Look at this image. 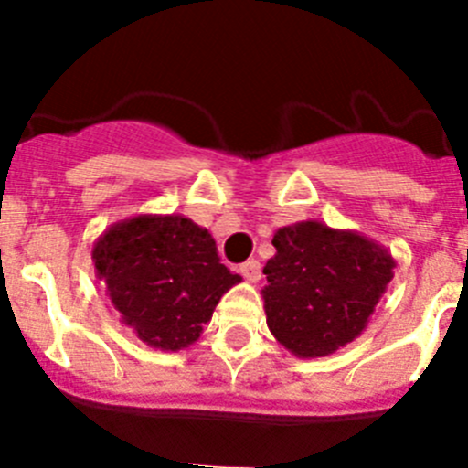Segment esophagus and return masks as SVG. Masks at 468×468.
Masks as SVG:
<instances>
[{"instance_id":"obj_1","label":"esophagus","mask_w":468,"mask_h":468,"mask_svg":"<svg viewBox=\"0 0 468 468\" xmlns=\"http://www.w3.org/2000/svg\"><path fill=\"white\" fill-rule=\"evenodd\" d=\"M239 273H242L244 278H247L249 282H258L262 278V271H261V262L258 261H247L239 264Z\"/></svg>"}]
</instances>
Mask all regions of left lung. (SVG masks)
Segmentation results:
<instances>
[{
	"mask_svg": "<svg viewBox=\"0 0 468 468\" xmlns=\"http://www.w3.org/2000/svg\"><path fill=\"white\" fill-rule=\"evenodd\" d=\"M271 244L262 301L276 342L310 360L360 337L394 278V256L357 230L317 219L282 226Z\"/></svg>",
	"mask_w": 468,
	"mask_h": 468,
	"instance_id": "1",
	"label": "left lung"
}]
</instances>
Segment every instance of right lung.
I'll return each mask as SVG.
<instances>
[{"label": "right lung", "instance_id": "obj_1", "mask_svg": "<svg viewBox=\"0 0 468 468\" xmlns=\"http://www.w3.org/2000/svg\"><path fill=\"white\" fill-rule=\"evenodd\" d=\"M92 262L120 322L167 353L195 344L221 296L242 282L219 262L210 230L176 212L115 221L94 242Z\"/></svg>", "mask_w": 468, "mask_h": 468}]
</instances>
